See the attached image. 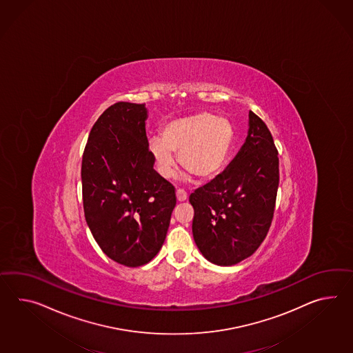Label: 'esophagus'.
<instances>
[{
  "instance_id": "34e87169",
  "label": "esophagus",
  "mask_w": 353,
  "mask_h": 353,
  "mask_svg": "<svg viewBox=\"0 0 353 353\" xmlns=\"http://www.w3.org/2000/svg\"><path fill=\"white\" fill-rule=\"evenodd\" d=\"M176 198H177V201H185L186 199H188V194L183 191V190H177L176 191Z\"/></svg>"
}]
</instances>
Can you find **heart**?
I'll use <instances>...</instances> for the list:
<instances>
[{
    "mask_svg": "<svg viewBox=\"0 0 353 353\" xmlns=\"http://www.w3.org/2000/svg\"><path fill=\"white\" fill-rule=\"evenodd\" d=\"M233 143V126L230 120L212 113L201 112L170 121L162 129V138L149 140V152L155 168L163 179H171L176 170V157L188 172L200 181L214 179L222 171Z\"/></svg>",
    "mask_w": 353,
    "mask_h": 353,
    "instance_id": "obj_1",
    "label": "heart"
}]
</instances>
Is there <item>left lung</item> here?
<instances>
[{
	"mask_svg": "<svg viewBox=\"0 0 353 353\" xmlns=\"http://www.w3.org/2000/svg\"><path fill=\"white\" fill-rule=\"evenodd\" d=\"M279 185V161L267 125L249 112L248 137L214 180L190 195L194 240L208 261L231 267L267 237Z\"/></svg>",
	"mask_w": 353,
	"mask_h": 353,
	"instance_id": "obj_1",
	"label": "left lung"
}]
</instances>
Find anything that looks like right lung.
I'll return each mask as SVG.
<instances>
[{"label": "right lung", "mask_w": 353, "mask_h": 353, "mask_svg": "<svg viewBox=\"0 0 353 353\" xmlns=\"http://www.w3.org/2000/svg\"><path fill=\"white\" fill-rule=\"evenodd\" d=\"M145 104L119 102L89 134L81 162L84 214L104 254L125 267L149 263L165 240L174 188L155 172Z\"/></svg>", "instance_id": "obj_1"}]
</instances>
